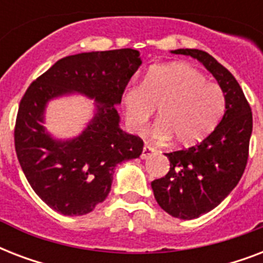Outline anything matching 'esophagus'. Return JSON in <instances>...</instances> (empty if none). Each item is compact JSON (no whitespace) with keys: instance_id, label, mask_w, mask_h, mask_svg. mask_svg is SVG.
Returning <instances> with one entry per match:
<instances>
[{"instance_id":"obj_1","label":"esophagus","mask_w":263,"mask_h":263,"mask_svg":"<svg viewBox=\"0 0 263 263\" xmlns=\"http://www.w3.org/2000/svg\"><path fill=\"white\" fill-rule=\"evenodd\" d=\"M153 153H156V147H153V146H150V144H144L143 147V152H142V158L143 160H146L148 156H152Z\"/></svg>"}]
</instances>
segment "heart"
<instances>
[{"label": "heart", "mask_w": 263, "mask_h": 263, "mask_svg": "<svg viewBox=\"0 0 263 263\" xmlns=\"http://www.w3.org/2000/svg\"><path fill=\"white\" fill-rule=\"evenodd\" d=\"M128 127L143 132L158 107L154 136L175 139L180 146H192L206 139L220 124L227 109V97L220 84L183 63L152 67L142 84H129L123 92Z\"/></svg>", "instance_id": "1"}]
</instances>
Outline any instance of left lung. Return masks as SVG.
I'll return each instance as SVG.
<instances>
[{
  "instance_id": "8db88e82",
  "label": "left lung",
  "mask_w": 263,
  "mask_h": 263,
  "mask_svg": "<svg viewBox=\"0 0 263 263\" xmlns=\"http://www.w3.org/2000/svg\"><path fill=\"white\" fill-rule=\"evenodd\" d=\"M191 55L217 79L227 97V110L210 135L192 147L165 153L169 172L152 188L161 209L180 220H192L218 206L236 187L249 160L253 113L235 76L214 57L198 49H177Z\"/></svg>"
}]
</instances>
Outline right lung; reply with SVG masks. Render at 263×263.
<instances>
[{"label": "right lung", "mask_w": 263, "mask_h": 263, "mask_svg": "<svg viewBox=\"0 0 263 263\" xmlns=\"http://www.w3.org/2000/svg\"><path fill=\"white\" fill-rule=\"evenodd\" d=\"M142 64L134 49L91 51L59 60L30 84L18 105L14 148L35 194L64 216H83L106 199L113 169L143 152L139 136L119 127L116 103ZM78 90L94 98L97 115L76 140L55 142L43 129L49 99Z\"/></svg>", "instance_id": "1"}]
</instances>
